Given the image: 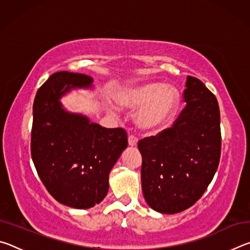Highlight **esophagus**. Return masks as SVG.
I'll use <instances>...</instances> for the list:
<instances>
[{
  "label": "esophagus",
  "instance_id": "34e87169",
  "mask_svg": "<svg viewBox=\"0 0 250 250\" xmlns=\"http://www.w3.org/2000/svg\"><path fill=\"white\" fill-rule=\"evenodd\" d=\"M128 142H129V146H137V143H138V138L135 137V135H133V134H129Z\"/></svg>",
  "mask_w": 250,
  "mask_h": 250
}]
</instances>
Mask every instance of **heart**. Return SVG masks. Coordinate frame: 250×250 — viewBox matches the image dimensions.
Segmentation results:
<instances>
[{
  "label": "heart",
  "instance_id": "heart-1",
  "mask_svg": "<svg viewBox=\"0 0 250 250\" xmlns=\"http://www.w3.org/2000/svg\"><path fill=\"white\" fill-rule=\"evenodd\" d=\"M118 101L125 108H139L137 124L146 130L162 126L174 116L179 95L172 86L152 83L129 88L118 96Z\"/></svg>",
  "mask_w": 250,
  "mask_h": 250
}]
</instances>
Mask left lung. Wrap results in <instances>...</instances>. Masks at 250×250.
<instances>
[{
    "instance_id": "obj_1",
    "label": "left lung",
    "mask_w": 250,
    "mask_h": 250,
    "mask_svg": "<svg viewBox=\"0 0 250 250\" xmlns=\"http://www.w3.org/2000/svg\"><path fill=\"white\" fill-rule=\"evenodd\" d=\"M185 108L171 128L138 142L142 192L151 208L175 214L195 204L213 180L221 159V115L216 97L188 76Z\"/></svg>"
}]
</instances>
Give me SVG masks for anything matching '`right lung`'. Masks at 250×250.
<instances>
[{
	"instance_id": "obj_1",
	"label": "right lung",
	"mask_w": 250,
	"mask_h": 250,
	"mask_svg": "<svg viewBox=\"0 0 250 250\" xmlns=\"http://www.w3.org/2000/svg\"><path fill=\"white\" fill-rule=\"evenodd\" d=\"M91 83L88 75L58 71L40 87L33 104L31 154L37 174L55 200L80 209L107 195L109 173L128 146L125 129L104 128L62 109V95Z\"/></svg>"
}]
</instances>
